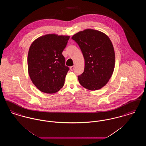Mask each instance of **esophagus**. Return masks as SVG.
Returning a JSON list of instances; mask_svg holds the SVG:
<instances>
[{
    "instance_id": "34e87169",
    "label": "esophagus",
    "mask_w": 146,
    "mask_h": 146,
    "mask_svg": "<svg viewBox=\"0 0 146 146\" xmlns=\"http://www.w3.org/2000/svg\"><path fill=\"white\" fill-rule=\"evenodd\" d=\"M74 68H75V66H71V67H70V70H71V71H73L74 69Z\"/></svg>"
}]
</instances>
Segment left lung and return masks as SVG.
<instances>
[{"label": "left lung", "mask_w": 146, "mask_h": 146, "mask_svg": "<svg viewBox=\"0 0 146 146\" xmlns=\"http://www.w3.org/2000/svg\"><path fill=\"white\" fill-rule=\"evenodd\" d=\"M79 46L85 60L84 72L78 76L84 88L97 90L106 85L115 66V52L111 40L104 33L86 29L73 35Z\"/></svg>", "instance_id": "1"}]
</instances>
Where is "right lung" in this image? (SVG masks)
Segmentation results:
<instances>
[{
	"label": "right lung",
	"mask_w": 146,
	"mask_h": 146,
	"mask_svg": "<svg viewBox=\"0 0 146 146\" xmlns=\"http://www.w3.org/2000/svg\"><path fill=\"white\" fill-rule=\"evenodd\" d=\"M68 35L48 34L33 42L28 51V74L35 86L42 92L53 94L64 85L68 67L62 53Z\"/></svg>",
	"instance_id": "obj_1"
}]
</instances>
